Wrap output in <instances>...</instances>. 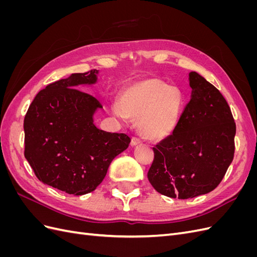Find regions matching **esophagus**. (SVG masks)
<instances>
[{
  "label": "esophagus",
  "mask_w": 257,
  "mask_h": 257,
  "mask_svg": "<svg viewBox=\"0 0 257 257\" xmlns=\"http://www.w3.org/2000/svg\"><path fill=\"white\" fill-rule=\"evenodd\" d=\"M142 139L141 138H138V137H133L132 138V142H131V145L132 146H138V145H142Z\"/></svg>",
  "instance_id": "34e87169"
}]
</instances>
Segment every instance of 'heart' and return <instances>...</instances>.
Segmentation results:
<instances>
[{"instance_id": "b5f03b06", "label": "heart", "mask_w": 257, "mask_h": 257, "mask_svg": "<svg viewBox=\"0 0 257 257\" xmlns=\"http://www.w3.org/2000/svg\"><path fill=\"white\" fill-rule=\"evenodd\" d=\"M182 92L159 78H147L130 85L121 102L112 104L120 118L137 120L139 132L148 139L160 141L177 127L183 108Z\"/></svg>"}]
</instances>
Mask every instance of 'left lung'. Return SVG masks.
Segmentation results:
<instances>
[{
    "instance_id": "left-lung-1",
    "label": "left lung",
    "mask_w": 257,
    "mask_h": 257,
    "mask_svg": "<svg viewBox=\"0 0 257 257\" xmlns=\"http://www.w3.org/2000/svg\"><path fill=\"white\" fill-rule=\"evenodd\" d=\"M191 99L172 135L153 148L148 172L163 195L188 199L213 191L235 153L236 123L226 99L196 72L189 74Z\"/></svg>"
}]
</instances>
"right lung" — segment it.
Segmentation results:
<instances>
[{
    "label": "right lung",
    "instance_id": "1",
    "mask_svg": "<svg viewBox=\"0 0 257 257\" xmlns=\"http://www.w3.org/2000/svg\"><path fill=\"white\" fill-rule=\"evenodd\" d=\"M98 71L72 74L37 93L25 116V157L38 180L74 195L94 191L131 138L95 126L99 100L76 87L94 84Z\"/></svg>",
    "mask_w": 257,
    "mask_h": 257
}]
</instances>
